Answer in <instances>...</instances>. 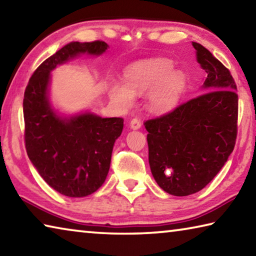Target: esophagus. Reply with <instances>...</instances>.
<instances>
[{"mask_svg":"<svg viewBox=\"0 0 256 256\" xmlns=\"http://www.w3.org/2000/svg\"><path fill=\"white\" fill-rule=\"evenodd\" d=\"M130 126H131V128L133 130H138L141 128V120L138 118H132L131 122H130Z\"/></svg>","mask_w":256,"mask_h":256,"instance_id":"1","label":"esophagus"}]
</instances>
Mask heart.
<instances>
[{
  "instance_id": "heart-1",
  "label": "heart",
  "mask_w": 256,
  "mask_h": 256,
  "mask_svg": "<svg viewBox=\"0 0 256 256\" xmlns=\"http://www.w3.org/2000/svg\"><path fill=\"white\" fill-rule=\"evenodd\" d=\"M172 70V63L168 60L151 58L136 62L125 71V84L112 81L108 92L118 105L130 107L136 94H144L150 90V110L157 112L170 110L178 102L186 86L184 73Z\"/></svg>"
}]
</instances>
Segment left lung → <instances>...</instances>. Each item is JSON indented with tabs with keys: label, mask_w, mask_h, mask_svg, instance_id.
Here are the masks:
<instances>
[{
	"label": "left lung",
	"mask_w": 256,
	"mask_h": 256,
	"mask_svg": "<svg viewBox=\"0 0 256 256\" xmlns=\"http://www.w3.org/2000/svg\"><path fill=\"white\" fill-rule=\"evenodd\" d=\"M192 45L208 74L203 84L206 92L144 122L154 178L176 196L196 193L209 184L226 164L237 138L235 80L206 47Z\"/></svg>",
	"instance_id": "obj_1"
}]
</instances>
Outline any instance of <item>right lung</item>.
I'll use <instances>...</instances> for the list:
<instances>
[{"mask_svg": "<svg viewBox=\"0 0 256 256\" xmlns=\"http://www.w3.org/2000/svg\"><path fill=\"white\" fill-rule=\"evenodd\" d=\"M102 40L73 42L45 60L24 90V144L30 162L52 188L70 198L92 194L106 180L115 140L123 130L122 118H102L86 112L62 118L48 100L50 73L79 54L100 55Z\"/></svg>", "mask_w": 256, "mask_h": 256, "instance_id": "1", "label": "right lung"}]
</instances>
